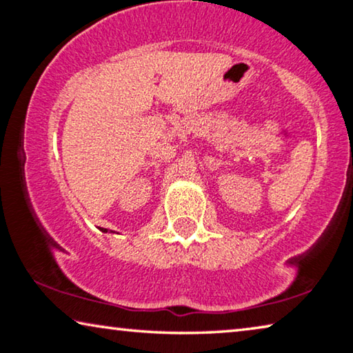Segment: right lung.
<instances>
[{"mask_svg":"<svg viewBox=\"0 0 353 353\" xmlns=\"http://www.w3.org/2000/svg\"><path fill=\"white\" fill-rule=\"evenodd\" d=\"M101 232L102 233H115L113 230H108V229H101Z\"/></svg>","mask_w":353,"mask_h":353,"instance_id":"add662e5","label":"right lung"}]
</instances>
